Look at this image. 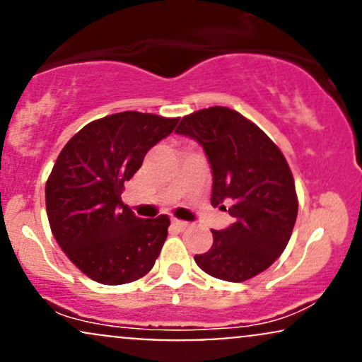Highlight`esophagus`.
Returning a JSON list of instances; mask_svg holds the SVG:
<instances>
[{
    "label": "esophagus",
    "mask_w": 362,
    "mask_h": 362,
    "mask_svg": "<svg viewBox=\"0 0 362 362\" xmlns=\"http://www.w3.org/2000/svg\"><path fill=\"white\" fill-rule=\"evenodd\" d=\"M172 224H173V228H175V230H178V231H185L187 228H190V223L180 221V219H173Z\"/></svg>",
    "instance_id": "obj_1"
}]
</instances>
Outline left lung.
Returning a JSON list of instances; mask_svg holds the SVG:
<instances>
[{
  "mask_svg": "<svg viewBox=\"0 0 362 362\" xmlns=\"http://www.w3.org/2000/svg\"><path fill=\"white\" fill-rule=\"evenodd\" d=\"M175 132L204 148L213 170L211 204L235 223L213 230V247L194 260L216 279L243 282L264 272L288 245L298 216L294 178L284 155L259 126L228 107L182 117Z\"/></svg>",
  "mask_w": 362,
  "mask_h": 362,
  "instance_id": "obj_1",
  "label": "left lung"
}]
</instances>
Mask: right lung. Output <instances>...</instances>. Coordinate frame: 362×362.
<instances>
[{"mask_svg":"<svg viewBox=\"0 0 362 362\" xmlns=\"http://www.w3.org/2000/svg\"><path fill=\"white\" fill-rule=\"evenodd\" d=\"M177 122V117L119 112L86 124L57 156L45 184L49 224L61 250L90 279L127 284L155 265L170 218H136L120 194L146 153Z\"/></svg>","mask_w":362,"mask_h":362,"instance_id":"obj_1","label":"right lung"}]
</instances>
